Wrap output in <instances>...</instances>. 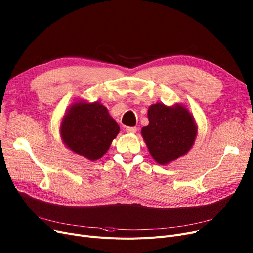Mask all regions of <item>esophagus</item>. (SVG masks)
Here are the masks:
<instances>
[{"instance_id": "1", "label": "esophagus", "mask_w": 253, "mask_h": 253, "mask_svg": "<svg viewBox=\"0 0 253 253\" xmlns=\"http://www.w3.org/2000/svg\"><path fill=\"white\" fill-rule=\"evenodd\" d=\"M126 133H129V134H135L137 131V127L136 126H126Z\"/></svg>"}]
</instances>
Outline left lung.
<instances>
[{"label":"left lung","instance_id":"obj_1","mask_svg":"<svg viewBox=\"0 0 253 253\" xmlns=\"http://www.w3.org/2000/svg\"><path fill=\"white\" fill-rule=\"evenodd\" d=\"M148 119L142 136L156 162L166 165L188 152L197 136V126L183 106L153 104L148 109Z\"/></svg>","mask_w":253,"mask_h":253}]
</instances>
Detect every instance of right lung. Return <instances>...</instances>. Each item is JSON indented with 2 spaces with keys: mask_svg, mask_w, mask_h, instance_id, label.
I'll list each match as a JSON object with an SVG mask.
<instances>
[{
  "mask_svg": "<svg viewBox=\"0 0 253 253\" xmlns=\"http://www.w3.org/2000/svg\"><path fill=\"white\" fill-rule=\"evenodd\" d=\"M119 133V126L108 113L107 108L95 102L75 103L65 115L61 135L72 150L97 161L109 149Z\"/></svg>",
  "mask_w": 253,
  "mask_h": 253,
  "instance_id": "obj_1",
  "label": "right lung"
}]
</instances>
